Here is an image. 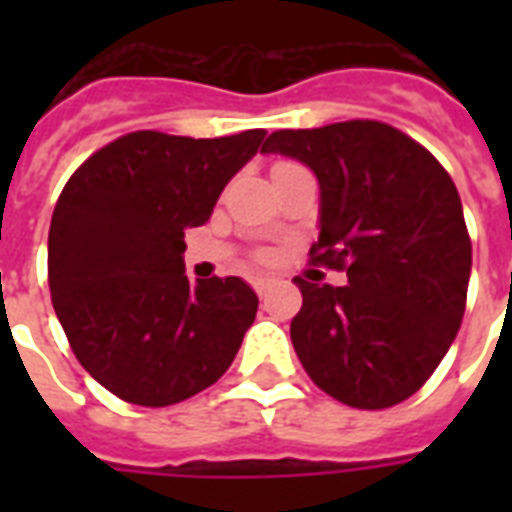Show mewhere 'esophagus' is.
Returning a JSON list of instances; mask_svg holds the SVG:
<instances>
[{
	"label": "esophagus",
	"mask_w": 512,
	"mask_h": 512,
	"mask_svg": "<svg viewBox=\"0 0 512 512\" xmlns=\"http://www.w3.org/2000/svg\"><path fill=\"white\" fill-rule=\"evenodd\" d=\"M252 287H255V292L260 297H265L268 292H271L273 287H276V279H268V276H260V279L252 281Z\"/></svg>",
	"instance_id": "34e87169"
}]
</instances>
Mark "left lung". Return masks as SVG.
<instances>
[{"mask_svg":"<svg viewBox=\"0 0 512 512\" xmlns=\"http://www.w3.org/2000/svg\"><path fill=\"white\" fill-rule=\"evenodd\" d=\"M263 151L319 177L311 263L348 276L345 287L295 279L300 364L342 404H401L436 372L465 313L473 249L452 177L417 140L369 119L279 130Z\"/></svg>","mask_w":512,"mask_h":512,"instance_id":"obj_1","label":"left lung"}]
</instances>
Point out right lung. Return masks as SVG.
Listing matches in <instances>:
<instances>
[{"instance_id":"right-lung-1","label":"right lung","mask_w":512,"mask_h":512,"mask_svg":"<svg viewBox=\"0 0 512 512\" xmlns=\"http://www.w3.org/2000/svg\"><path fill=\"white\" fill-rule=\"evenodd\" d=\"M263 138L130 132L60 193L47 241L52 308L79 364L127 404L196 396L239 353L257 295L239 276L191 284L183 239L207 223Z\"/></svg>"}]
</instances>
